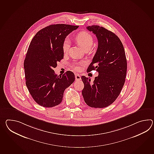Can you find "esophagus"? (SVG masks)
Wrapping results in <instances>:
<instances>
[{
  "instance_id": "obj_1",
  "label": "esophagus",
  "mask_w": 154,
  "mask_h": 154,
  "mask_svg": "<svg viewBox=\"0 0 154 154\" xmlns=\"http://www.w3.org/2000/svg\"><path fill=\"white\" fill-rule=\"evenodd\" d=\"M75 79L76 81H80L81 79V77L79 74H76L75 75Z\"/></svg>"
}]
</instances>
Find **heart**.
<instances>
[{"label":"heart","mask_w":154,"mask_h":154,"mask_svg":"<svg viewBox=\"0 0 154 154\" xmlns=\"http://www.w3.org/2000/svg\"><path fill=\"white\" fill-rule=\"evenodd\" d=\"M75 40L79 43V44L85 49V50L87 49H91L93 45V38L92 35L86 31L80 32L76 35ZM69 46L70 42L69 38H66L62 44V50L64 53L68 52ZM85 63L84 62L75 63L72 67L75 70L79 71L81 70V66L85 65Z\"/></svg>","instance_id":"b5f03b06"}]
</instances>
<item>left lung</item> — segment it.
I'll return each instance as SVG.
<instances>
[{
  "instance_id": "1",
  "label": "left lung",
  "mask_w": 154,
  "mask_h": 154,
  "mask_svg": "<svg viewBox=\"0 0 154 154\" xmlns=\"http://www.w3.org/2000/svg\"><path fill=\"white\" fill-rule=\"evenodd\" d=\"M92 31L98 45L87 71L96 70L98 75L93 83L82 75V96L88 106L102 108L112 104L119 95L125 81L127 62L123 44L113 32L98 25L86 27Z\"/></svg>"
}]
</instances>
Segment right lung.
<instances>
[{
    "label": "right lung",
    "instance_id": "add662e5",
    "mask_svg": "<svg viewBox=\"0 0 154 154\" xmlns=\"http://www.w3.org/2000/svg\"><path fill=\"white\" fill-rule=\"evenodd\" d=\"M79 26L51 25L35 35L24 60L26 85L36 102L44 107L61 103L65 89L75 81V75L68 71L62 75L53 69L63 58L62 44L65 38Z\"/></svg>",
    "mask_w": 154,
    "mask_h": 154
}]
</instances>
